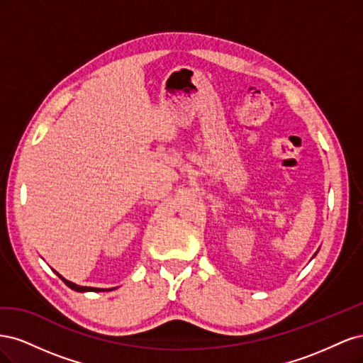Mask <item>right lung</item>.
Here are the masks:
<instances>
[{"instance_id": "1", "label": "right lung", "mask_w": 363, "mask_h": 363, "mask_svg": "<svg viewBox=\"0 0 363 363\" xmlns=\"http://www.w3.org/2000/svg\"><path fill=\"white\" fill-rule=\"evenodd\" d=\"M57 276L63 280V283L67 284L68 288H71V289H74V291H77V292H86V291H92V292H101V291H111V289H100V288H87V286H79V284H75V283H72V281H69V280H65L60 274H57Z\"/></svg>"}]
</instances>
